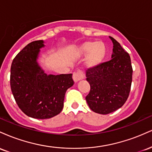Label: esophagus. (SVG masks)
Masks as SVG:
<instances>
[{"mask_svg":"<svg viewBox=\"0 0 152 152\" xmlns=\"http://www.w3.org/2000/svg\"><path fill=\"white\" fill-rule=\"evenodd\" d=\"M83 77H84V74L81 71H77V72H74V74H73V79H74L75 83H77L80 80L83 79Z\"/></svg>","mask_w":152,"mask_h":152,"instance_id":"1","label":"esophagus"}]
</instances>
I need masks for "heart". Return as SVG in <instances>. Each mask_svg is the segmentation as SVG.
<instances>
[{
	"mask_svg": "<svg viewBox=\"0 0 152 152\" xmlns=\"http://www.w3.org/2000/svg\"><path fill=\"white\" fill-rule=\"evenodd\" d=\"M76 54L79 57H86L87 67L95 69L104 62L107 56V47L102 41H86L76 48Z\"/></svg>",
	"mask_w": 152,
	"mask_h": 152,
	"instance_id": "obj_1",
	"label": "heart"
}]
</instances>
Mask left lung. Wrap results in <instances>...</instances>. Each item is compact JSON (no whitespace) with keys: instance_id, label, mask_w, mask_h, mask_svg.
<instances>
[{"instance_id":"obj_1","label":"left lung","mask_w":152,"mask_h":152,"mask_svg":"<svg viewBox=\"0 0 152 152\" xmlns=\"http://www.w3.org/2000/svg\"><path fill=\"white\" fill-rule=\"evenodd\" d=\"M113 43L111 60L86 71L91 90L86 100L92 111L108 114L121 108L129 94L132 81L130 56L120 43L109 36Z\"/></svg>"}]
</instances>
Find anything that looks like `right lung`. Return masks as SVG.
I'll return each mask as SVG.
<instances>
[{"label":"right lung","instance_id":"right-lung-1","mask_svg":"<svg viewBox=\"0 0 152 152\" xmlns=\"http://www.w3.org/2000/svg\"><path fill=\"white\" fill-rule=\"evenodd\" d=\"M43 40L24 47L10 68V88L20 110L31 118L45 119L60 114L66 91L74 85L72 74H47L38 62Z\"/></svg>","mask_w":152,"mask_h":152}]
</instances>
